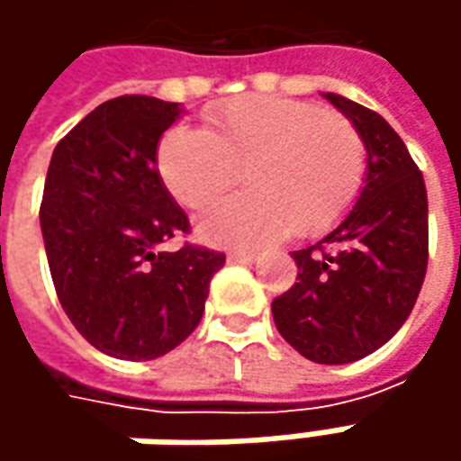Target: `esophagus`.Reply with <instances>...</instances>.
I'll use <instances>...</instances> for the list:
<instances>
[{"label":"esophagus","mask_w":461,"mask_h":461,"mask_svg":"<svg viewBox=\"0 0 461 461\" xmlns=\"http://www.w3.org/2000/svg\"><path fill=\"white\" fill-rule=\"evenodd\" d=\"M257 254L254 251H230L228 254V261H240V264H249V261H254Z\"/></svg>","instance_id":"1"}]
</instances>
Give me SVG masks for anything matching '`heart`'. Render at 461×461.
<instances>
[{
  "label": "heart",
  "instance_id": "b5f03b06",
  "mask_svg": "<svg viewBox=\"0 0 461 461\" xmlns=\"http://www.w3.org/2000/svg\"><path fill=\"white\" fill-rule=\"evenodd\" d=\"M168 194L197 210L240 171L246 192L210 204L194 230L212 246H258L287 230L321 236L346 218L364 186L366 146L351 120L310 102L236 97L176 125L156 149Z\"/></svg>",
  "mask_w": 461,
  "mask_h": 461
}]
</instances>
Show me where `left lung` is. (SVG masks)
I'll return each mask as SVG.
<instances>
[{
  "label": "left lung",
  "mask_w": 461,
  "mask_h": 461,
  "mask_svg": "<svg viewBox=\"0 0 461 461\" xmlns=\"http://www.w3.org/2000/svg\"><path fill=\"white\" fill-rule=\"evenodd\" d=\"M366 146L354 207L326 236L293 251L297 282L275 297L287 344L315 364H348L384 346L408 321L429 264V200L416 161L377 113L326 92Z\"/></svg>",
  "instance_id": "1"
}]
</instances>
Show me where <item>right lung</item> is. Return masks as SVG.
I'll return each instance as SVG.
<instances>
[{"mask_svg":"<svg viewBox=\"0 0 461 461\" xmlns=\"http://www.w3.org/2000/svg\"><path fill=\"white\" fill-rule=\"evenodd\" d=\"M179 102L128 95L102 102L63 138L45 176L41 230L68 321L107 357L149 362L197 328L225 257L164 251L189 230L156 168Z\"/></svg>","mask_w":461,"mask_h":461,"instance_id":"right-lung-1","label":"right lung"}]
</instances>
